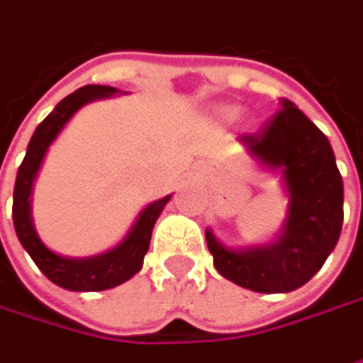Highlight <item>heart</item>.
<instances>
[{"label":"heart","mask_w":363,"mask_h":363,"mask_svg":"<svg viewBox=\"0 0 363 363\" xmlns=\"http://www.w3.org/2000/svg\"><path fill=\"white\" fill-rule=\"evenodd\" d=\"M218 116H220V120H224V122H233V120H237V118L241 116V107H239V105H222V107L218 109Z\"/></svg>","instance_id":"obj_1"}]
</instances>
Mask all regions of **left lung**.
Returning <instances> with one entry per match:
<instances>
[{
	"instance_id": "1",
	"label": "left lung",
	"mask_w": 363,
	"mask_h": 363,
	"mask_svg": "<svg viewBox=\"0 0 363 363\" xmlns=\"http://www.w3.org/2000/svg\"><path fill=\"white\" fill-rule=\"evenodd\" d=\"M239 143L267 169L279 171L287 192V218L269 245L230 250L205 230L213 267L228 281L260 294L302 287L323 267L342 230V177L328 137L289 101Z\"/></svg>"
}]
</instances>
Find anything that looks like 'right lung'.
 Instances as JSON below:
<instances>
[{"label":"right lung","instance_id":"right-lung-1","mask_svg":"<svg viewBox=\"0 0 363 363\" xmlns=\"http://www.w3.org/2000/svg\"><path fill=\"white\" fill-rule=\"evenodd\" d=\"M118 89L113 86H99L89 84L76 92L67 94L35 128L23 164L16 173L14 184V203H12V218H14V230L21 241V245L27 250L31 260L38 264V269L44 272L52 283L72 289V291H101L116 287L124 281H128L135 272L141 271L143 256L150 250L152 228L162 213L164 205L169 203L171 194L150 203L139 218L135 220L128 235L118 243L113 250L91 256V258H67L59 256L52 250H48L42 239L38 237L31 220V192L33 182L38 177V171L44 162V156L50 147V143L57 139V135L63 130V126L72 120V116L86 103L103 96H113Z\"/></svg>","mask_w":363,"mask_h":363}]
</instances>
